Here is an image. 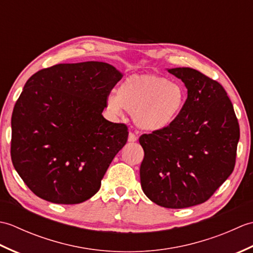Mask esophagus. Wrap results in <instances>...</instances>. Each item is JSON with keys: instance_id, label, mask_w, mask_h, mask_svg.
<instances>
[{"instance_id": "1", "label": "esophagus", "mask_w": 253, "mask_h": 253, "mask_svg": "<svg viewBox=\"0 0 253 253\" xmlns=\"http://www.w3.org/2000/svg\"><path fill=\"white\" fill-rule=\"evenodd\" d=\"M128 141H129V142L137 141V136L135 135V133L129 132V135H128Z\"/></svg>"}]
</instances>
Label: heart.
Returning a JSON list of instances; mask_svg holds the SVG:
<instances>
[{"label": "heart", "instance_id": "heart-1", "mask_svg": "<svg viewBox=\"0 0 253 253\" xmlns=\"http://www.w3.org/2000/svg\"><path fill=\"white\" fill-rule=\"evenodd\" d=\"M187 92L179 83L158 75H132L106 98L113 115L131 113L132 121L148 132L164 130L174 124L186 104Z\"/></svg>", "mask_w": 253, "mask_h": 253}]
</instances>
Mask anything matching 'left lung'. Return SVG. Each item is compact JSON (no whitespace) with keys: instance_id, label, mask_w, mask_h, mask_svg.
I'll use <instances>...</instances> for the list:
<instances>
[{"instance_id":"1","label":"left lung","mask_w":253,"mask_h":253,"mask_svg":"<svg viewBox=\"0 0 253 253\" xmlns=\"http://www.w3.org/2000/svg\"><path fill=\"white\" fill-rule=\"evenodd\" d=\"M168 71L181 79L188 96L173 125L139 138L140 182L158 206L182 209L209 200L233 173L240 131L221 84L189 67Z\"/></svg>"}]
</instances>
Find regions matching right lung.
<instances>
[{
	"label": "right lung",
	"instance_id": "right-lung-1",
	"mask_svg": "<svg viewBox=\"0 0 253 253\" xmlns=\"http://www.w3.org/2000/svg\"><path fill=\"white\" fill-rule=\"evenodd\" d=\"M122 77L107 63L83 62L57 64L27 80L13 110L10 157L36 196L77 204L99 191L128 138L125 124L102 115Z\"/></svg>",
	"mask_w": 253,
	"mask_h": 253
}]
</instances>
